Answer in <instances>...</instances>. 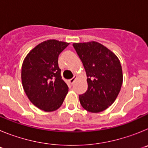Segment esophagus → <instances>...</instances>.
Returning <instances> with one entry per match:
<instances>
[{"label": "esophagus", "mask_w": 148, "mask_h": 148, "mask_svg": "<svg viewBox=\"0 0 148 148\" xmlns=\"http://www.w3.org/2000/svg\"><path fill=\"white\" fill-rule=\"evenodd\" d=\"M76 78H77V76H75H75L73 77V78H72L71 79H70V80H69V82H70L71 84H73L75 82V79H76Z\"/></svg>", "instance_id": "esophagus-1"}]
</instances>
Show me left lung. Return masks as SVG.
<instances>
[{
    "instance_id": "obj_1",
    "label": "left lung",
    "mask_w": 148,
    "mask_h": 148,
    "mask_svg": "<svg viewBox=\"0 0 148 148\" xmlns=\"http://www.w3.org/2000/svg\"><path fill=\"white\" fill-rule=\"evenodd\" d=\"M73 46L87 77V90L79 95L81 104L91 113L101 112L114 102L121 90L123 75L119 60L95 41L74 43Z\"/></svg>"
}]
</instances>
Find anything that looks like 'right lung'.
<instances>
[{"label": "right lung", "instance_id": "obj_1", "mask_svg": "<svg viewBox=\"0 0 148 148\" xmlns=\"http://www.w3.org/2000/svg\"><path fill=\"white\" fill-rule=\"evenodd\" d=\"M69 43L47 40L30 51L21 69L23 88L39 109L52 112L60 108L68 92L58 66V56Z\"/></svg>", "mask_w": 148, "mask_h": 148}]
</instances>
